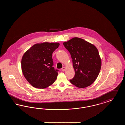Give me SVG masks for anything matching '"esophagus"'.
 <instances>
[{
    "label": "esophagus",
    "mask_w": 125,
    "mask_h": 125,
    "mask_svg": "<svg viewBox=\"0 0 125 125\" xmlns=\"http://www.w3.org/2000/svg\"><path fill=\"white\" fill-rule=\"evenodd\" d=\"M65 67H63L62 68V69H61V70L62 71L64 72L65 71Z\"/></svg>",
    "instance_id": "34e87169"
}]
</instances>
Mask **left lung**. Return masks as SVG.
Returning <instances> with one entry per match:
<instances>
[{"mask_svg": "<svg viewBox=\"0 0 125 125\" xmlns=\"http://www.w3.org/2000/svg\"><path fill=\"white\" fill-rule=\"evenodd\" d=\"M63 44L71 54L75 71L70 83L79 88L89 86L95 81L101 69L98 50L93 44L78 37L73 38Z\"/></svg>", "mask_w": 125, "mask_h": 125, "instance_id": "obj_1", "label": "left lung"}]
</instances>
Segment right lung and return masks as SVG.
Segmentation results:
<instances>
[{
  "label": "right lung",
  "instance_id": "add662e5",
  "mask_svg": "<svg viewBox=\"0 0 125 125\" xmlns=\"http://www.w3.org/2000/svg\"><path fill=\"white\" fill-rule=\"evenodd\" d=\"M59 45V42L36 43L23 55L21 62L22 71L33 87L44 89L57 79L59 70L52 66V54Z\"/></svg>",
  "mask_w": 125,
  "mask_h": 125
}]
</instances>
